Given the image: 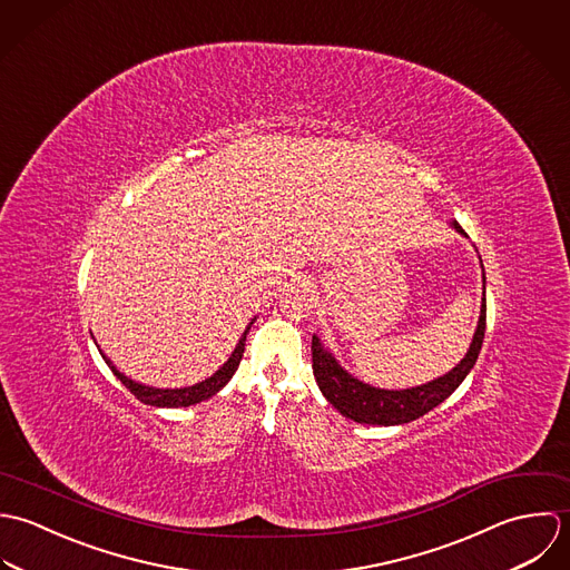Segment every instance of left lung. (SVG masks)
Returning a JSON list of instances; mask_svg holds the SVG:
<instances>
[{
  "label": "left lung",
  "mask_w": 570,
  "mask_h": 570,
  "mask_svg": "<svg viewBox=\"0 0 570 570\" xmlns=\"http://www.w3.org/2000/svg\"><path fill=\"white\" fill-rule=\"evenodd\" d=\"M454 228L464 233L458 223H454ZM482 279H484V273H482ZM484 328H487V299L482 297L480 322L464 358L450 374L412 390H379L356 381L333 358L331 352L324 350V345L317 337H313V345H311L313 372L322 394L331 401L333 407L342 412L345 419H352L363 425H403V423L416 421L419 416L441 405L464 381V376L475 365V358L480 354Z\"/></svg>",
  "instance_id": "1"
}]
</instances>
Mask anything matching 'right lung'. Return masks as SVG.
<instances>
[{
  "label": "right lung",
  "instance_id": "right-lung-1",
  "mask_svg": "<svg viewBox=\"0 0 570 570\" xmlns=\"http://www.w3.org/2000/svg\"><path fill=\"white\" fill-rule=\"evenodd\" d=\"M250 324H253V322H250ZM248 328H250V326H248ZM248 328H246V333L242 335L239 343L235 345V350H233V354L228 356L227 363H225L214 376H209L207 381L196 383V385H191V387H180V390H156V387H147V385L134 383L131 379H127L125 374H120L115 365H112V361H108V356H104V358H106V363L110 365V370L115 372L116 379H120V383H122L140 403H145V405H156V407H189V405H196V403H200V401L212 399L216 392H220V390L227 385L228 381H230V376L235 374V370H237V365H239V361H242V356H244V342H246Z\"/></svg>",
  "mask_w": 570,
  "mask_h": 570
}]
</instances>
